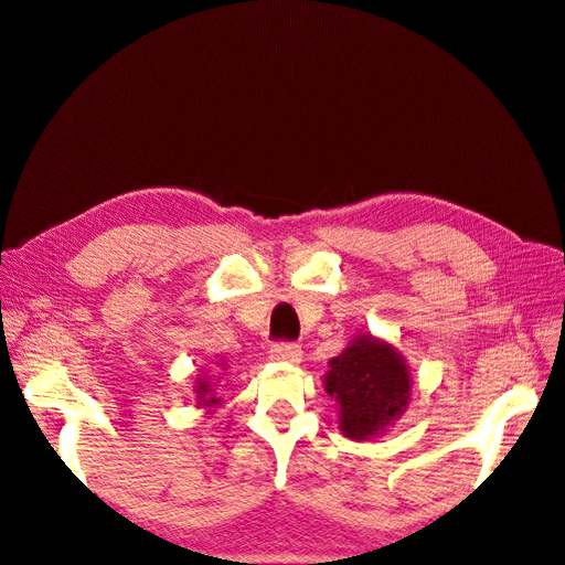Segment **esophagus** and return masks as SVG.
Segmentation results:
<instances>
[{
    "label": "esophagus",
    "instance_id": "1",
    "mask_svg": "<svg viewBox=\"0 0 565 565\" xmlns=\"http://www.w3.org/2000/svg\"><path fill=\"white\" fill-rule=\"evenodd\" d=\"M273 361H282V363H299L301 361V347L295 344V341H278L270 349Z\"/></svg>",
    "mask_w": 565,
    "mask_h": 565
}]
</instances>
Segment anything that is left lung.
<instances>
[{
	"mask_svg": "<svg viewBox=\"0 0 565 565\" xmlns=\"http://www.w3.org/2000/svg\"><path fill=\"white\" fill-rule=\"evenodd\" d=\"M328 365L324 391L339 403L344 436L365 440L405 409L413 384L403 358L384 341L358 337Z\"/></svg>",
	"mask_w": 565,
	"mask_h": 565,
	"instance_id": "obj_1",
	"label": "left lung"
}]
</instances>
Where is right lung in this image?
<instances>
[{"instance_id": "add662e5", "label": "right lung", "mask_w": 565, "mask_h": 565, "mask_svg": "<svg viewBox=\"0 0 565 565\" xmlns=\"http://www.w3.org/2000/svg\"><path fill=\"white\" fill-rule=\"evenodd\" d=\"M198 384H200V386H198L200 398H207V401H204V403H207V405H216V403H221V398H214V391L210 388V384H207V382L200 380Z\"/></svg>"}]
</instances>
